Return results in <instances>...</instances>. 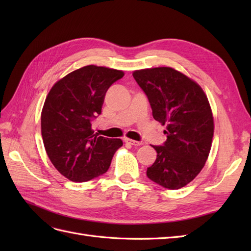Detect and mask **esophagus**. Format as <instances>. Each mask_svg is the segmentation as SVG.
I'll return each mask as SVG.
<instances>
[{
  "instance_id": "esophagus-1",
  "label": "esophagus",
  "mask_w": 251,
  "mask_h": 251,
  "mask_svg": "<svg viewBox=\"0 0 251 251\" xmlns=\"http://www.w3.org/2000/svg\"><path fill=\"white\" fill-rule=\"evenodd\" d=\"M125 141L128 144H131V146H135V147H138V146H141V144H142V142H140V141H135L133 139H127V138H126Z\"/></svg>"
}]
</instances>
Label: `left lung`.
I'll return each mask as SVG.
<instances>
[{
  "mask_svg": "<svg viewBox=\"0 0 251 251\" xmlns=\"http://www.w3.org/2000/svg\"><path fill=\"white\" fill-rule=\"evenodd\" d=\"M133 76L146 93L155 120L166 126L162 146L147 176L169 189L185 186L207 160L214 136V118L201 87L170 67L134 71Z\"/></svg>",
  "mask_w": 251,
  "mask_h": 251,
  "instance_id": "left-lung-1",
  "label": "left lung"
}]
</instances>
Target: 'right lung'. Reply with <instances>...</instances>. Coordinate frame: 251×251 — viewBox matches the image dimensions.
Masks as SVG:
<instances>
[{"mask_svg": "<svg viewBox=\"0 0 251 251\" xmlns=\"http://www.w3.org/2000/svg\"><path fill=\"white\" fill-rule=\"evenodd\" d=\"M124 72L90 65L69 73L52 87L42 111V136L55 169L71 181L86 182L110 168L120 139L94 134L104 95Z\"/></svg>", "mask_w": 251, "mask_h": 251, "instance_id": "add662e5", "label": "right lung"}]
</instances>
